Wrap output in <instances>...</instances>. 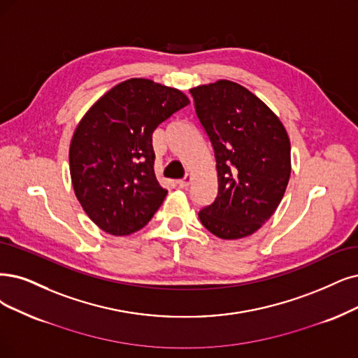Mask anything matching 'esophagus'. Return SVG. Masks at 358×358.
Instances as JSON below:
<instances>
[{"label": "esophagus", "instance_id": "1", "mask_svg": "<svg viewBox=\"0 0 358 358\" xmlns=\"http://www.w3.org/2000/svg\"><path fill=\"white\" fill-rule=\"evenodd\" d=\"M190 182H192V177L186 176V177H184L182 180H180L177 184H178V187H180V189H187V187L190 186Z\"/></svg>", "mask_w": 358, "mask_h": 358}]
</instances>
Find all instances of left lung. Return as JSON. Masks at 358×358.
Here are the masks:
<instances>
[{"instance_id":"obj_1","label":"left lung","mask_w":358,"mask_h":358,"mask_svg":"<svg viewBox=\"0 0 358 358\" xmlns=\"http://www.w3.org/2000/svg\"><path fill=\"white\" fill-rule=\"evenodd\" d=\"M213 143L218 194L199 220L220 239L261 229L282 202L290 177V141L277 115L248 88L227 79L190 90Z\"/></svg>"}]
</instances>
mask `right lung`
<instances>
[{
  "label": "right lung",
  "mask_w": 358,
  "mask_h": 358,
  "mask_svg": "<svg viewBox=\"0 0 358 358\" xmlns=\"http://www.w3.org/2000/svg\"><path fill=\"white\" fill-rule=\"evenodd\" d=\"M189 97L152 79L115 85L79 121L69 148L76 199L103 231L128 236L143 229L168 192L155 176L152 134Z\"/></svg>",
  "instance_id": "add662e5"
}]
</instances>
